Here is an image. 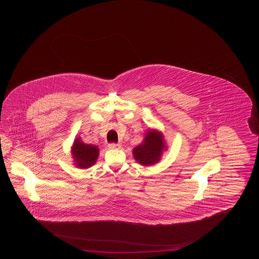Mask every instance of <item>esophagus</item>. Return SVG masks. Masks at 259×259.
<instances>
[{"label": "esophagus", "instance_id": "1", "mask_svg": "<svg viewBox=\"0 0 259 259\" xmlns=\"http://www.w3.org/2000/svg\"><path fill=\"white\" fill-rule=\"evenodd\" d=\"M109 148H110V149H119V148H120V145L111 144V145H109Z\"/></svg>", "mask_w": 259, "mask_h": 259}]
</instances>
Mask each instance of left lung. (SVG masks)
I'll use <instances>...</instances> for the list:
<instances>
[{
    "label": "left lung",
    "mask_w": 259,
    "mask_h": 259,
    "mask_svg": "<svg viewBox=\"0 0 259 259\" xmlns=\"http://www.w3.org/2000/svg\"><path fill=\"white\" fill-rule=\"evenodd\" d=\"M167 148L164 137L157 130H148L141 145L133 149V155L137 162L149 166L156 164L162 156V152Z\"/></svg>",
    "instance_id": "8db88e82"
}]
</instances>
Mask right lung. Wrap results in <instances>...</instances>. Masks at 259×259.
I'll return each mask as SVG.
<instances>
[{
	"label": "right lung",
	"instance_id": "add662e5",
	"mask_svg": "<svg viewBox=\"0 0 259 259\" xmlns=\"http://www.w3.org/2000/svg\"><path fill=\"white\" fill-rule=\"evenodd\" d=\"M71 153L76 167L89 168L97 162L100 154V148L94 145H87L80 140V138H76L72 146Z\"/></svg>",
	"mask_w": 259,
	"mask_h": 259
}]
</instances>
